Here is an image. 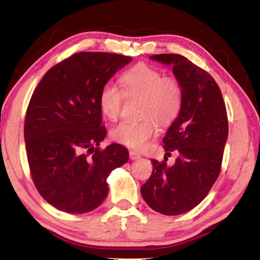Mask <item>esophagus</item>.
Masks as SVG:
<instances>
[{
	"label": "esophagus",
	"mask_w": 260,
	"mask_h": 260,
	"mask_svg": "<svg viewBox=\"0 0 260 260\" xmlns=\"http://www.w3.org/2000/svg\"><path fill=\"white\" fill-rule=\"evenodd\" d=\"M129 157H130L131 160H136V159H139V158L141 157V155H140L139 152H137L135 150H130L129 151Z\"/></svg>",
	"instance_id": "1"
}]
</instances>
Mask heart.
<instances>
[{"label":"heart","mask_w":260,"mask_h":260,"mask_svg":"<svg viewBox=\"0 0 260 260\" xmlns=\"http://www.w3.org/2000/svg\"><path fill=\"white\" fill-rule=\"evenodd\" d=\"M122 91L113 84H105L99 94V107L110 121L120 118L124 96L141 98L139 122H122L111 130L110 136L121 145L139 149L157 134L158 123L169 124L177 118L183 107L184 93L181 83L146 63H137L120 77Z\"/></svg>","instance_id":"b5f03b06"}]
</instances>
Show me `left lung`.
<instances>
[{
	"label": "left lung",
	"mask_w": 260,
	"mask_h": 260,
	"mask_svg": "<svg viewBox=\"0 0 260 260\" xmlns=\"http://www.w3.org/2000/svg\"><path fill=\"white\" fill-rule=\"evenodd\" d=\"M150 58L173 67L184 100L162 139L167 156L176 150L178 157L173 166L151 159L152 174L141 186V195L152 210L177 215L202 202L219 177L229 129L226 109L214 78L187 58L177 54Z\"/></svg>",
	"instance_id": "obj_1"
}]
</instances>
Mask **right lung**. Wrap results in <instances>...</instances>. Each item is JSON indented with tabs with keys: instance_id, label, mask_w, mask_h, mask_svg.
Listing matches in <instances>:
<instances>
[{
	"instance_id": "1",
	"label": "right lung",
	"mask_w": 260,
	"mask_h": 260,
	"mask_svg": "<svg viewBox=\"0 0 260 260\" xmlns=\"http://www.w3.org/2000/svg\"><path fill=\"white\" fill-rule=\"evenodd\" d=\"M132 58L82 51L45 74L34 91L24 120L30 175L47 202L67 213H86L103 203L107 178L129 160L123 146L100 149L107 136L99 94Z\"/></svg>"
}]
</instances>
